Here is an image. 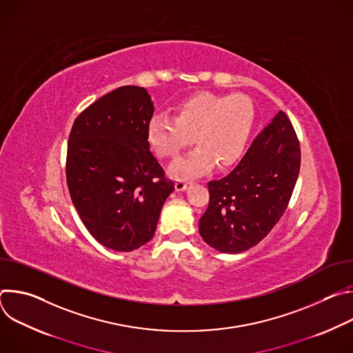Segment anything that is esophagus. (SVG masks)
<instances>
[{"label":"esophagus","mask_w":353,"mask_h":353,"mask_svg":"<svg viewBox=\"0 0 353 353\" xmlns=\"http://www.w3.org/2000/svg\"><path fill=\"white\" fill-rule=\"evenodd\" d=\"M188 184H190V181H187L184 179H179V180H176V190L177 191H183V190H185L188 187Z\"/></svg>","instance_id":"obj_1"}]
</instances>
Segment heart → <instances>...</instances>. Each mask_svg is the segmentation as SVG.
Instances as JSON below:
<instances>
[{
    "mask_svg": "<svg viewBox=\"0 0 353 353\" xmlns=\"http://www.w3.org/2000/svg\"><path fill=\"white\" fill-rule=\"evenodd\" d=\"M173 113L174 119H150L146 141L162 159H174L192 141L198 143L172 166L170 173L177 179L203 173L214 163L222 169L234 165L244 154L256 120L254 105L244 94L199 92L180 100Z\"/></svg>",
    "mask_w": 353,
    "mask_h": 353,
    "instance_id": "b5f03b06",
    "label": "heart"
}]
</instances>
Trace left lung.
Masks as SVG:
<instances>
[{
	"label": "left lung",
	"instance_id": "obj_1",
	"mask_svg": "<svg viewBox=\"0 0 353 353\" xmlns=\"http://www.w3.org/2000/svg\"><path fill=\"white\" fill-rule=\"evenodd\" d=\"M300 161L296 131L286 113L279 112L240 163L223 179L208 183L201 237L222 253H241L261 241L288 208Z\"/></svg>",
	"mask_w": 353,
	"mask_h": 353
}]
</instances>
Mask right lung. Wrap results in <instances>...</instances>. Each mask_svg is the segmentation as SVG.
<instances>
[{
  "mask_svg": "<svg viewBox=\"0 0 353 353\" xmlns=\"http://www.w3.org/2000/svg\"><path fill=\"white\" fill-rule=\"evenodd\" d=\"M154 103L145 88L120 86L74 121L65 176L88 232L108 248L131 251L154 237L174 183L146 141Z\"/></svg>",
  "mask_w": 353,
  "mask_h": 353,
  "instance_id": "1",
  "label": "right lung"
}]
</instances>
